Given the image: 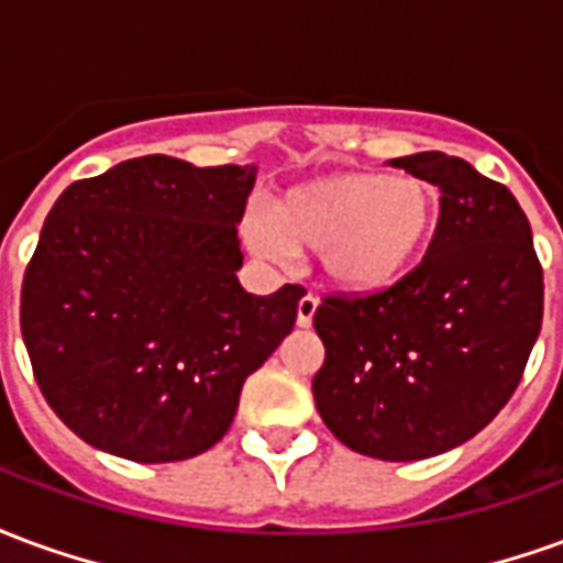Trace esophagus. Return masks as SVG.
<instances>
[{"label": "esophagus", "mask_w": 563, "mask_h": 563, "mask_svg": "<svg viewBox=\"0 0 563 563\" xmlns=\"http://www.w3.org/2000/svg\"><path fill=\"white\" fill-rule=\"evenodd\" d=\"M319 307V298L313 292L301 295V301H298V325L301 329H307L310 322H313V313H317Z\"/></svg>", "instance_id": "obj_1"}]
</instances>
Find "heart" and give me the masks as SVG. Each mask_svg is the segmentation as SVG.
<instances>
[{"label":"heart","instance_id":"heart-1","mask_svg":"<svg viewBox=\"0 0 563 563\" xmlns=\"http://www.w3.org/2000/svg\"><path fill=\"white\" fill-rule=\"evenodd\" d=\"M431 222L434 192L419 177L334 174L283 192L246 238L268 258L292 256V244L319 250L338 286L374 292L413 268Z\"/></svg>","mask_w":563,"mask_h":563}]
</instances>
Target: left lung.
I'll return each mask as SVG.
<instances>
[{"label": "left lung", "instance_id": "left-lung-1", "mask_svg": "<svg viewBox=\"0 0 563 563\" xmlns=\"http://www.w3.org/2000/svg\"><path fill=\"white\" fill-rule=\"evenodd\" d=\"M440 189L419 265L374 292H329L313 313L322 422L343 446L419 461L471 440L519 386L543 325V265L507 186L446 153L391 159Z\"/></svg>", "mask_w": 563, "mask_h": 563}]
</instances>
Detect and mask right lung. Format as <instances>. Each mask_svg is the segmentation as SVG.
<instances>
[{"label": "right lung", "instance_id": "right-lung-1", "mask_svg": "<svg viewBox=\"0 0 563 563\" xmlns=\"http://www.w3.org/2000/svg\"><path fill=\"white\" fill-rule=\"evenodd\" d=\"M253 168L141 156L68 186L20 289L32 374L90 446L139 464L210 449L305 289H241Z\"/></svg>", "mask_w": 563, "mask_h": 563}]
</instances>
